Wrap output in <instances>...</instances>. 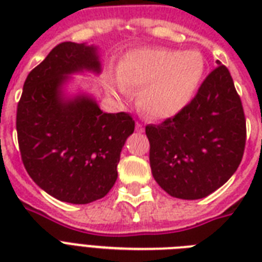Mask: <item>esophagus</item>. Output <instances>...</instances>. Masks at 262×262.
<instances>
[{
	"label": "esophagus",
	"instance_id": "esophagus-1",
	"mask_svg": "<svg viewBox=\"0 0 262 262\" xmlns=\"http://www.w3.org/2000/svg\"><path fill=\"white\" fill-rule=\"evenodd\" d=\"M136 132H139V133H143V132H144L143 125H141V123H140V122L136 123Z\"/></svg>",
	"mask_w": 262,
	"mask_h": 262
}]
</instances>
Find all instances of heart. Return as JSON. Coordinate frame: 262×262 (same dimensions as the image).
I'll use <instances>...</instances> for the list:
<instances>
[{
	"instance_id": "b5f03b06",
	"label": "heart",
	"mask_w": 262,
	"mask_h": 262,
	"mask_svg": "<svg viewBox=\"0 0 262 262\" xmlns=\"http://www.w3.org/2000/svg\"><path fill=\"white\" fill-rule=\"evenodd\" d=\"M205 59L195 50L143 47L123 55L117 76L106 87L117 98L137 92V106L152 119L178 115L194 99L203 83Z\"/></svg>"
}]
</instances>
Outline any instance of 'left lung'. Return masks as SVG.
<instances>
[{
    "mask_svg": "<svg viewBox=\"0 0 262 262\" xmlns=\"http://www.w3.org/2000/svg\"><path fill=\"white\" fill-rule=\"evenodd\" d=\"M212 71L191 103L160 125H148L149 164L159 186L175 199L199 200L223 186L245 151L246 121L224 65Z\"/></svg>",
    "mask_w": 262,
    "mask_h": 262,
    "instance_id": "8db88e82",
    "label": "left lung"
}]
</instances>
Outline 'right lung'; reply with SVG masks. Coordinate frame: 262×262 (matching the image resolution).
<instances>
[{"label": "right lung", "mask_w": 262, "mask_h": 262, "mask_svg": "<svg viewBox=\"0 0 262 262\" xmlns=\"http://www.w3.org/2000/svg\"><path fill=\"white\" fill-rule=\"evenodd\" d=\"M102 72L98 46L63 42L27 76L16 129L27 172L57 200L88 204L114 186L125 141L135 132L126 113H103L94 95L69 94L72 76Z\"/></svg>", "instance_id": "obj_1"}]
</instances>
